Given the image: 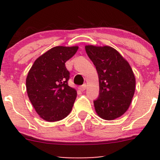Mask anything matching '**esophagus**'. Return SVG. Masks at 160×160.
I'll list each match as a JSON object with an SVG mask.
<instances>
[{"label": "esophagus", "instance_id": "obj_1", "mask_svg": "<svg viewBox=\"0 0 160 160\" xmlns=\"http://www.w3.org/2000/svg\"><path fill=\"white\" fill-rule=\"evenodd\" d=\"M86 89V83L82 84V86H80V90H81V91H85Z\"/></svg>", "mask_w": 160, "mask_h": 160}]
</instances>
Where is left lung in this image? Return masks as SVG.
Masks as SVG:
<instances>
[{
  "instance_id": "8db88e82",
  "label": "left lung",
  "mask_w": 160,
  "mask_h": 160,
  "mask_svg": "<svg viewBox=\"0 0 160 160\" xmlns=\"http://www.w3.org/2000/svg\"><path fill=\"white\" fill-rule=\"evenodd\" d=\"M85 49L98 75L99 95L93 102L95 111L104 120L118 118L128 110L135 93L132 69L111 47L88 45Z\"/></svg>"
}]
</instances>
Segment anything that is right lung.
I'll return each instance as SVG.
<instances>
[{
    "instance_id": "right-lung-1",
    "label": "right lung",
    "mask_w": 160,
    "mask_h": 160,
    "mask_svg": "<svg viewBox=\"0 0 160 160\" xmlns=\"http://www.w3.org/2000/svg\"><path fill=\"white\" fill-rule=\"evenodd\" d=\"M78 47H56L38 58L26 78L29 100L41 118L49 122L65 118L72 110L77 91L68 86L65 67Z\"/></svg>"
}]
</instances>
